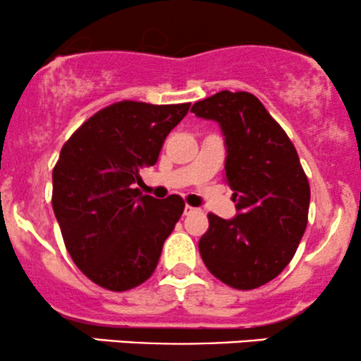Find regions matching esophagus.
Segmentation results:
<instances>
[{
  "label": "esophagus",
  "instance_id": "1",
  "mask_svg": "<svg viewBox=\"0 0 361 361\" xmlns=\"http://www.w3.org/2000/svg\"><path fill=\"white\" fill-rule=\"evenodd\" d=\"M197 212V209H195V207H192V205H185V215H190V214H195Z\"/></svg>",
  "mask_w": 361,
  "mask_h": 361
}]
</instances>
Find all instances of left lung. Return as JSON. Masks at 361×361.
<instances>
[{"mask_svg":"<svg viewBox=\"0 0 361 361\" xmlns=\"http://www.w3.org/2000/svg\"><path fill=\"white\" fill-rule=\"evenodd\" d=\"M226 135L224 181L234 190L233 221L210 212L198 241L205 267L238 290L268 283L292 261L307 227L310 186L287 132L247 91H221L192 106Z\"/></svg>","mask_w":361,"mask_h":361,"instance_id":"8db88e82","label":"left lung"}]
</instances>
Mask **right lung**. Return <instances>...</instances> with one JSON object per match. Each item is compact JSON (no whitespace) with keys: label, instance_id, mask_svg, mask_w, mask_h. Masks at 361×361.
Instances as JSON below:
<instances>
[{"label":"right lung","instance_id":"1","mask_svg":"<svg viewBox=\"0 0 361 361\" xmlns=\"http://www.w3.org/2000/svg\"><path fill=\"white\" fill-rule=\"evenodd\" d=\"M190 103L122 100L73 132L52 169V209L66 250L93 283L111 292L152 275L163 244L185 210L183 198L142 195L140 168L154 166Z\"/></svg>","mask_w":361,"mask_h":361}]
</instances>
